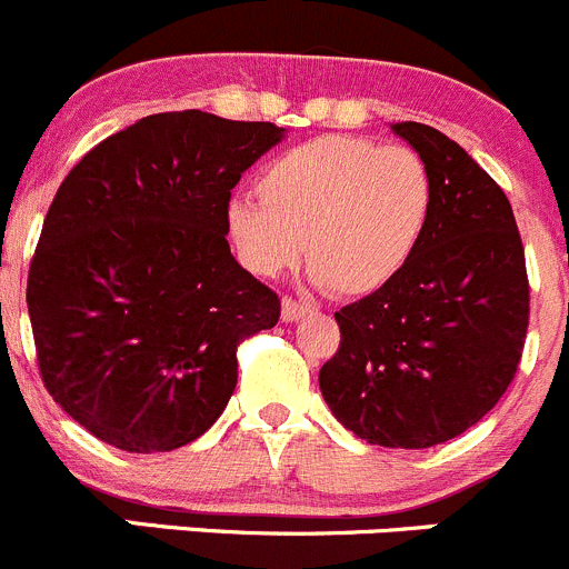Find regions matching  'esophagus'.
Wrapping results in <instances>:
<instances>
[{"label":"esophagus","instance_id":"34e87169","mask_svg":"<svg viewBox=\"0 0 569 569\" xmlns=\"http://www.w3.org/2000/svg\"><path fill=\"white\" fill-rule=\"evenodd\" d=\"M307 312V303L296 301V298H282V320H301Z\"/></svg>","mask_w":569,"mask_h":569}]
</instances>
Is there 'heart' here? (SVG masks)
Masks as SVG:
<instances>
[{
	"mask_svg": "<svg viewBox=\"0 0 569 569\" xmlns=\"http://www.w3.org/2000/svg\"><path fill=\"white\" fill-rule=\"evenodd\" d=\"M260 199L227 204L234 254L257 277L307 260L340 296H370L409 266L435 207L429 166L407 146L326 134L260 173Z\"/></svg>",
	"mask_w": 569,
	"mask_h": 569,
	"instance_id": "b5f03b06",
	"label": "heart"
}]
</instances>
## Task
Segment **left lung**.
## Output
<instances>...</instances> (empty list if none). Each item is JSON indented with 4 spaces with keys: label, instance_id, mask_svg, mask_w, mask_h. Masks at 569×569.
Segmentation results:
<instances>
[{
    "label": "left lung",
    "instance_id": "obj_1",
    "mask_svg": "<svg viewBox=\"0 0 569 569\" xmlns=\"http://www.w3.org/2000/svg\"><path fill=\"white\" fill-rule=\"evenodd\" d=\"M390 129L429 166L431 221L390 284L335 312L340 348L318 381L359 440L431 448L476 426L515 379L526 254L509 199L462 146L426 123Z\"/></svg>",
    "mask_w": 569,
    "mask_h": 569
}]
</instances>
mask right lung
I'll return each mask as SVG.
<instances>
[{
	"mask_svg": "<svg viewBox=\"0 0 569 569\" xmlns=\"http://www.w3.org/2000/svg\"><path fill=\"white\" fill-rule=\"evenodd\" d=\"M284 127L157 112L110 134L60 184L27 279L49 396L107 446L199 440L238 385V346L279 298L232 257L227 204Z\"/></svg>",
	"mask_w": 569,
	"mask_h": 569,
	"instance_id": "right-lung-1",
	"label": "right lung"
}]
</instances>
